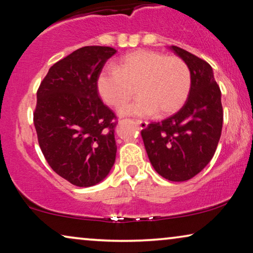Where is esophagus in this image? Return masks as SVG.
I'll return each mask as SVG.
<instances>
[{"label": "esophagus", "mask_w": 253, "mask_h": 253, "mask_svg": "<svg viewBox=\"0 0 253 253\" xmlns=\"http://www.w3.org/2000/svg\"><path fill=\"white\" fill-rule=\"evenodd\" d=\"M135 123L138 124L139 127H140V129H146V127L148 126V122H146V121H141V120H135Z\"/></svg>", "instance_id": "34e87169"}]
</instances>
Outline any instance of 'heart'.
<instances>
[{"label":"heart","instance_id":"1","mask_svg":"<svg viewBox=\"0 0 253 253\" xmlns=\"http://www.w3.org/2000/svg\"><path fill=\"white\" fill-rule=\"evenodd\" d=\"M138 98L120 108V115L149 118L179 111L190 91V72L178 57L139 50L121 58L114 67L102 69L97 79L98 93L105 104L119 107L132 96Z\"/></svg>","mask_w":253,"mask_h":253}]
</instances>
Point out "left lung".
<instances>
[{
    "instance_id": "8db88e82",
    "label": "left lung",
    "mask_w": 253,
    "mask_h": 253,
    "mask_svg": "<svg viewBox=\"0 0 253 253\" xmlns=\"http://www.w3.org/2000/svg\"><path fill=\"white\" fill-rule=\"evenodd\" d=\"M170 50L190 72V91L180 111L141 131L148 159L155 171L170 181H186L208 166L222 129L221 92L212 67L181 47Z\"/></svg>"
}]
</instances>
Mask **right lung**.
Masks as SVG:
<instances>
[{"instance_id": "obj_1", "label": "right lung", "mask_w": 253, "mask_h": 253, "mask_svg": "<svg viewBox=\"0 0 253 253\" xmlns=\"http://www.w3.org/2000/svg\"><path fill=\"white\" fill-rule=\"evenodd\" d=\"M114 47L83 46L51 66L38 90L34 126L40 147L54 172L90 187L115 163V114L98 94L97 79Z\"/></svg>"}]
</instances>
